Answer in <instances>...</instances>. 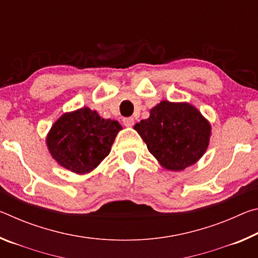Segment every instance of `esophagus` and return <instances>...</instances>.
Returning a JSON list of instances; mask_svg holds the SVG:
<instances>
[{
    "label": "esophagus",
    "mask_w": 258,
    "mask_h": 258,
    "mask_svg": "<svg viewBox=\"0 0 258 258\" xmlns=\"http://www.w3.org/2000/svg\"><path fill=\"white\" fill-rule=\"evenodd\" d=\"M123 123L126 127H132V126L134 125V119L132 118V117H126V118L123 119Z\"/></svg>",
    "instance_id": "obj_1"
}]
</instances>
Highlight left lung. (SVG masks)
I'll return each mask as SVG.
<instances>
[{"mask_svg":"<svg viewBox=\"0 0 258 258\" xmlns=\"http://www.w3.org/2000/svg\"><path fill=\"white\" fill-rule=\"evenodd\" d=\"M148 150L167 171L180 172L202 158L209 146L212 125L194 104L163 100L149 118L134 125Z\"/></svg>","mask_w":258,"mask_h":258,"instance_id":"obj_1","label":"left lung"}]
</instances>
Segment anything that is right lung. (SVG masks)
Segmentation results:
<instances>
[{
  "label": "right lung",
  "mask_w": 258,
  "mask_h": 258,
  "mask_svg": "<svg viewBox=\"0 0 258 258\" xmlns=\"http://www.w3.org/2000/svg\"><path fill=\"white\" fill-rule=\"evenodd\" d=\"M117 120L104 119L83 107L64 112L46 134L47 150L61 167L78 175L91 173L111 150L119 131Z\"/></svg>",
  "instance_id": "1"
}]
</instances>
